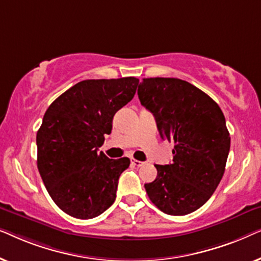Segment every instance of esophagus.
<instances>
[{
    "instance_id": "obj_1",
    "label": "esophagus",
    "mask_w": 261,
    "mask_h": 261,
    "mask_svg": "<svg viewBox=\"0 0 261 261\" xmlns=\"http://www.w3.org/2000/svg\"><path fill=\"white\" fill-rule=\"evenodd\" d=\"M132 164H133L134 166H138V167H140V166H142L144 165V162H140V160H135V159H133L132 160Z\"/></svg>"
}]
</instances>
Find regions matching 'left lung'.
Listing matches in <instances>:
<instances>
[{
  "label": "left lung",
  "instance_id": "1",
  "mask_svg": "<svg viewBox=\"0 0 261 261\" xmlns=\"http://www.w3.org/2000/svg\"><path fill=\"white\" fill-rule=\"evenodd\" d=\"M141 105L154 115L162 139L174 142L173 160L154 165L158 173L146 192L169 215H187L204 204L220 184L230 148L219 105L195 85L178 78H144Z\"/></svg>",
  "mask_w": 261,
  "mask_h": 261
}]
</instances>
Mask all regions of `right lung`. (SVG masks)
I'll use <instances>...</instances> for the list:
<instances>
[{"instance_id": "right-lung-1", "label": "right lung", "mask_w": 261, "mask_h": 261, "mask_svg": "<svg viewBox=\"0 0 261 261\" xmlns=\"http://www.w3.org/2000/svg\"><path fill=\"white\" fill-rule=\"evenodd\" d=\"M138 84L135 77L82 81L46 110L37 133L38 170L53 202L67 215L94 219L115 201L119 177L130 160L109 159L98 148Z\"/></svg>"}]
</instances>
